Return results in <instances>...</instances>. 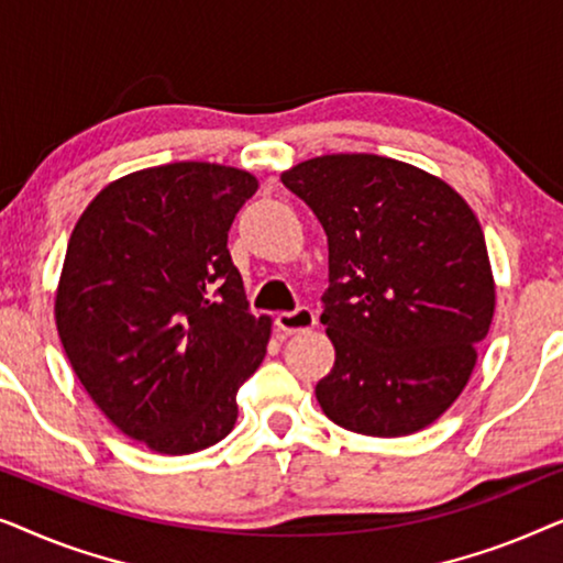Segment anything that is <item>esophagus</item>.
<instances>
[{
    "label": "esophagus",
    "instance_id": "1",
    "mask_svg": "<svg viewBox=\"0 0 563 563\" xmlns=\"http://www.w3.org/2000/svg\"><path fill=\"white\" fill-rule=\"evenodd\" d=\"M314 322V312L310 307H297V310L291 312H279L276 314V328L282 330L284 335H291V333H305V330H312Z\"/></svg>",
    "mask_w": 563,
    "mask_h": 563
}]
</instances>
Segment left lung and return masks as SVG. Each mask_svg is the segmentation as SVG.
Segmentation results:
<instances>
[{"label":"left lung","mask_w":563,"mask_h":563,"mask_svg":"<svg viewBox=\"0 0 563 563\" xmlns=\"http://www.w3.org/2000/svg\"><path fill=\"white\" fill-rule=\"evenodd\" d=\"M284 187L328 235L320 322L335 364L314 395L335 426L410 435L464 391L495 314L479 220L438 176L374 153L291 166Z\"/></svg>","instance_id":"1"}]
</instances>
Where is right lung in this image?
<instances>
[{"label": "right lung", "mask_w": 563, "mask_h": 563, "mask_svg": "<svg viewBox=\"0 0 563 563\" xmlns=\"http://www.w3.org/2000/svg\"><path fill=\"white\" fill-rule=\"evenodd\" d=\"M256 176L179 161L128 174L68 238L56 328L76 376L122 433L166 456L222 441L266 356L228 230Z\"/></svg>", "instance_id": "obj_1"}]
</instances>
